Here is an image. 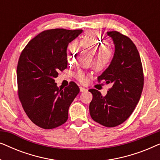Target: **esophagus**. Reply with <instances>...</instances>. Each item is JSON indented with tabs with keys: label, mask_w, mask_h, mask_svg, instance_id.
Masks as SVG:
<instances>
[{
	"label": "esophagus",
	"mask_w": 160,
	"mask_h": 160,
	"mask_svg": "<svg viewBox=\"0 0 160 160\" xmlns=\"http://www.w3.org/2000/svg\"><path fill=\"white\" fill-rule=\"evenodd\" d=\"M80 91L82 92H86L87 91V89L85 88V87H80Z\"/></svg>",
	"instance_id": "34e87169"
}]
</instances>
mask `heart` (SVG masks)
Segmentation results:
<instances>
[{
    "instance_id": "heart-1",
    "label": "heart",
    "mask_w": 160,
    "mask_h": 160,
    "mask_svg": "<svg viewBox=\"0 0 160 160\" xmlns=\"http://www.w3.org/2000/svg\"><path fill=\"white\" fill-rule=\"evenodd\" d=\"M82 43L84 47L90 49L95 54L93 65L97 71H102L106 69L112 62L113 51L108 47L109 43L102 39L101 34L98 31H89L85 34L82 39ZM77 52V47L76 43H70L67 48L66 55L68 62H72L76 57ZM76 79L80 82L84 83L87 80L86 74L82 70H78L75 74Z\"/></svg>"
}]
</instances>
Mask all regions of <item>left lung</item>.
Masks as SVG:
<instances>
[{
  "instance_id": "1",
  "label": "left lung",
  "mask_w": 160,
  "mask_h": 160,
  "mask_svg": "<svg viewBox=\"0 0 160 160\" xmlns=\"http://www.w3.org/2000/svg\"><path fill=\"white\" fill-rule=\"evenodd\" d=\"M107 34L114 43V55L98 81H104L112 87L104 97L99 91L89 89L92 94L89 113L95 122L113 128L132 114L141 98L144 77L139 52L132 40L117 31L107 32Z\"/></svg>"
}]
</instances>
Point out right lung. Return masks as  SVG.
I'll list each match as a JSON object with an SVG mask.
<instances>
[{
  "mask_svg": "<svg viewBox=\"0 0 160 160\" xmlns=\"http://www.w3.org/2000/svg\"><path fill=\"white\" fill-rule=\"evenodd\" d=\"M82 31L44 30L28 42L19 56L17 68L19 100L29 119L41 128L49 130L64 124L69 107L79 92L75 82L62 89L54 78L59 71L67 68L68 45Z\"/></svg>",
  "mask_w": 160,
  "mask_h": 160,
  "instance_id": "1",
  "label": "right lung"
}]
</instances>
